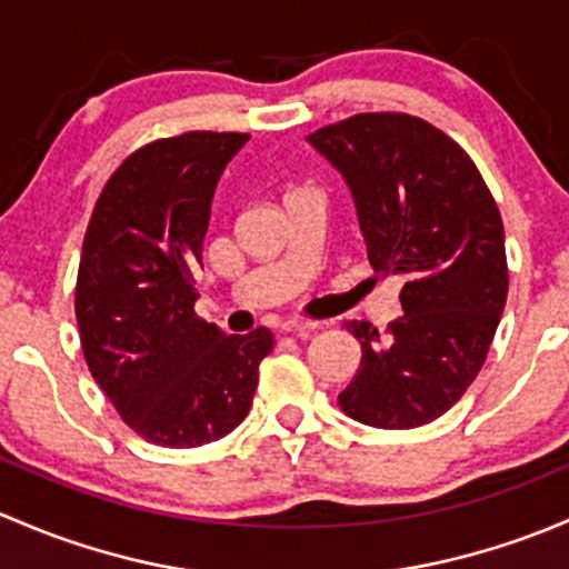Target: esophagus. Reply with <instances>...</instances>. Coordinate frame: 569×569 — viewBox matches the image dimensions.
<instances>
[{
  "mask_svg": "<svg viewBox=\"0 0 569 569\" xmlns=\"http://www.w3.org/2000/svg\"><path fill=\"white\" fill-rule=\"evenodd\" d=\"M320 323H315V320H298V318H290L282 323V331L287 333H298V337H309L312 331H318Z\"/></svg>",
  "mask_w": 569,
  "mask_h": 569,
  "instance_id": "esophagus-1",
  "label": "esophagus"
}]
</instances>
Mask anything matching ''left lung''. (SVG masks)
<instances>
[{
	"label": "left lung",
	"instance_id": "obj_1",
	"mask_svg": "<svg viewBox=\"0 0 569 569\" xmlns=\"http://www.w3.org/2000/svg\"><path fill=\"white\" fill-rule=\"evenodd\" d=\"M307 142L342 174L375 279H406L402 315L380 337L348 323L361 367L339 406L408 430L447 413L482 370L507 303L499 208L458 142L408 114H356Z\"/></svg>",
	"mask_w": 569,
	"mask_h": 569
}]
</instances>
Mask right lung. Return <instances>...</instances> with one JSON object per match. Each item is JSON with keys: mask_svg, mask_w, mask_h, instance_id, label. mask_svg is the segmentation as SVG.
I'll return each instance as SVG.
<instances>
[{"mask_svg": "<svg viewBox=\"0 0 569 569\" xmlns=\"http://www.w3.org/2000/svg\"><path fill=\"white\" fill-rule=\"evenodd\" d=\"M249 133L191 131L120 163L98 197L76 282L92 378L158 447L219 441L249 413L268 328L224 333L194 315L210 204Z\"/></svg>", "mask_w": 569, "mask_h": 569, "instance_id": "right-lung-1", "label": "right lung"}]
</instances>
